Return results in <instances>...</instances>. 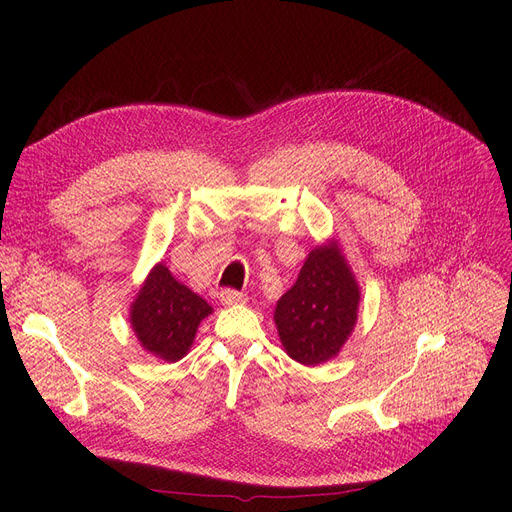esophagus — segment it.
<instances>
[{
  "mask_svg": "<svg viewBox=\"0 0 512 512\" xmlns=\"http://www.w3.org/2000/svg\"><path fill=\"white\" fill-rule=\"evenodd\" d=\"M247 299H245V294L242 292H236V290H222L220 292V303L222 305H240V303H245Z\"/></svg>",
  "mask_w": 512,
  "mask_h": 512,
  "instance_id": "esophagus-1",
  "label": "esophagus"
}]
</instances>
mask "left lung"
Returning <instances> with one entry per match:
<instances>
[{
  "label": "left lung",
  "instance_id": "obj_1",
  "mask_svg": "<svg viewBox=\"0 0 512 512\" xmlns=\"http://www.w3.org/2000/svg\"><path fill=\"white\" fill-rule=\"evenodd\" d=\"M359 303L361 286L338 240L313 247L274 311L286 355L307 367L338 357L357 326Z\"/></svg>",
  "mask_w": 512,
  "mask_h": 512
}]
</instances>
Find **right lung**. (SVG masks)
<instances>
[{"mask_svg":"<svg viewBox=\"0 0 512 512\" xmlns=\"http://www.w3.org/2000/svg\"><path fill=\"white\" fill-rule=\"evenodd\" d=\"M211 313V305L159 261L130 303L128 321L143 351L159 361L176 363L191 351L201 321Z\"/></svg>","mask_w":512,"mask_h":512,"instance_id":"1","label":"right lung"}]
</instances>
